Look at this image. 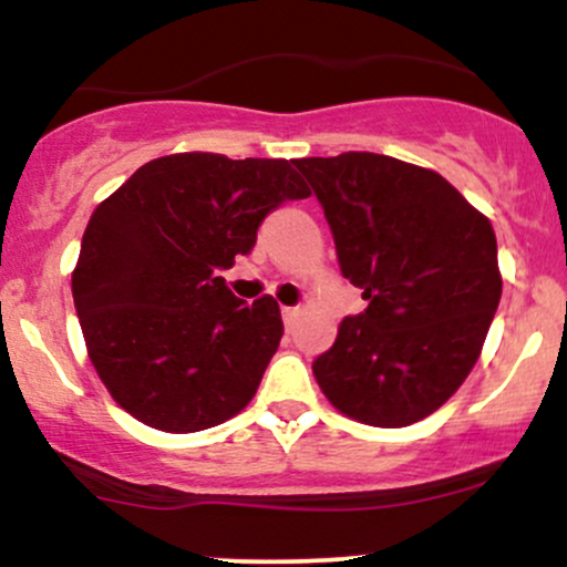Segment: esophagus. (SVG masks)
Segmentation results:
<instances>
[{"instance_id":"1","label":"esophagus","mask_w":567,"mask_h":567,"mask_svg":"<svg viewBox=\"0 0 567 567\" xmlns=\"http://www.w3.org/2000/svg\"><path fill=\"white\" fill-rule=\"evenodd\" d=\"M298 315H301V309H298V306H282V320L288 328H292V322L298 320Z\"/></svg>"}]
</instances>
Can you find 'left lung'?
Masks as SVG:
<instances>
[{
    "instance_id": "left-lung-1",
    "label": "left lung",
    "mask_w": 567,
    "mask_h": 567,
    "mask_svg": "<svg viewBox=\"0 0 567 567\" xmlns=\"http://www.w3.org/2000/svg\"><path fill=\"white\" fill-rule=\"evenodd\" d=\"M320 199L341 275L368 309L315 360L333 405L370 426L426 419L483 351L501 301L491 220L440 173L370 152L296 159Z\"/></svg>"
}]
</instances>
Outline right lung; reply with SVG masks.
<instances>
[{"instance_id": "right-lung-1", "label": "right lung", "mask_w": 567, "mask_h": 567, "mask_svg": "<svg viewBox=\"0 0 567 567\" xmlns=\"http://www.w3.org/2000/svg\"><path fill=\"white\" fill-rule=\"evenodd\" d=\"M309 194L288 159L192 152L146 162L95 207L71 292L116 405L188 434L252 400L282 317L271 296H234L218 271L252 250L271 210Z\"/></svg>"}]
</instances>
